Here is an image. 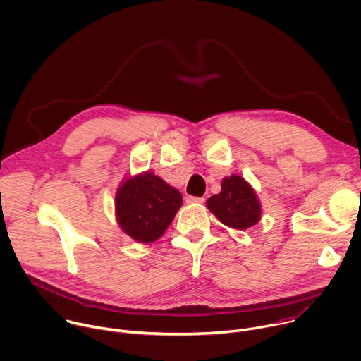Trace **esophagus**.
<instances>
[{"instance_id":"34e87169","label":"esophagus","mask_w":361,"mask_h":361,"mask_svg":"<svg viewBox=\"0 0 361 361\" xmlns=\"http://www.w3.org/2000/svg\"><path fill=\"white\" fill-rule=\"evenodd\" d=\"M203 197H196V196H186L188 203H203Z\"/></svg>"}]
</instances>
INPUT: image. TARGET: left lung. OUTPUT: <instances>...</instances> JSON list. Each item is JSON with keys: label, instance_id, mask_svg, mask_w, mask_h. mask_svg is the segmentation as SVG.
Here are the masks:
<instances>
[{"label": "left lung", "instance_id": "left-lung-1", "mask_svg": "<svg viewBox=\"0 0 361 361\" xmlns=\"http://www.w3.org/2000/svg\"><path fill=\"white\" fill-rule=\"evenodd\" d=\"M221 192L206 200V207L225 226L246 231L262 219V203L253 186L240 175L222 179Z\"/></svg>", "mask_w": 361, "mask_h": 361}]
</instances>
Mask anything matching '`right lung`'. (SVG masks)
Returning a JSON list of instances; mask_svg holds the SVG:
<instances>
[{"instance_id": "obj_1", "label": "right lung", "mask_w": 361, "mask_h": 361, "mask_svg": "<svg viewBox=\"0 0 361 361\" xmlns=\"http://www.w3.org/2000/svg\"><path fill=\"white\" fill-rule=\"evenodd\" d=\"M182 203L180 192L154 172L128 175L115 193L116 222L130 239L149 245L164 236Z\"/></svg>"}]
</instances>
